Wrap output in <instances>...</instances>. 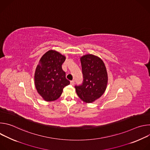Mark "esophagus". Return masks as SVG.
I'll return each mask as SVG.
<instances>
[{
	"label": "esophagus",
	"instance_id": "esophagus-1",
	"mask_svg": "<svg viewBox=\"0 0 150 150\" xmlns=\"http://www.w3.org/2000/svg\"><path fill=\"white\" fill-rule=\"evenodd\" d=\"M74 83H75V81H74V80L71 81V85H74Z\"/></svg>",
	"mask_w": 150,
	"mask_h": 150
}]
</instances>
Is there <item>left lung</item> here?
Here are the masks:
<instances>
[{"label": "left lung", "mask_w": 150, "mask_h": 150, "mask_svg": "<svg viewBox=\"0 0 150 150\" xmlns=\"http://www.w3.org/2000/svg\"><path fill=\"white\" fill-rule=\"evenodd\" d=\"M83 82L75 88L78 97L84 102L90 103L104 93L108 81L107 70L103 61L93 54L81 57Z\"/></svg>", "instance_id": "8db88e82"}]
</instances>
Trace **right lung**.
Masks as SVG:
<instances>
[{"instance_id": "right-lung-1", "label": "right lung", "mask_w": 150, "mask_h": 150, "mask_svg": "<svg viewBox=\"0 0 150 150\" xmlns=\"http://www.w3.org/2000/svg\"><path fill=\"white\" fill-rule=\"evenodd\" d=\"M65 59V56L52 50L39 61L34 74L35 86L38 93L46 101L59 98L63 88L70 83L62 68Z\"/></svg>"}]
</instances>
